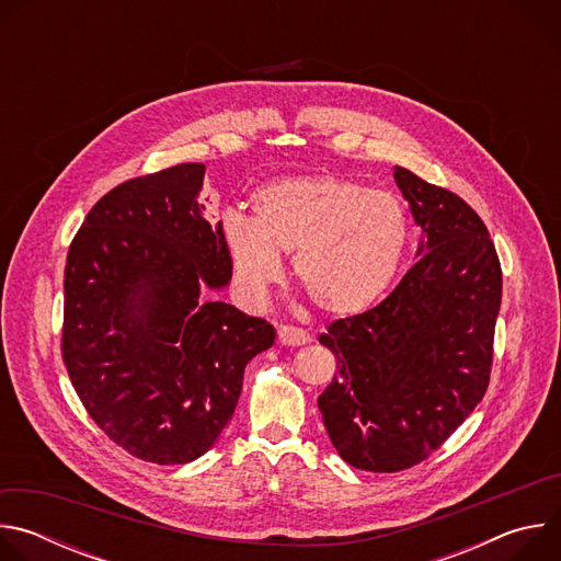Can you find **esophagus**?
Listing matches in <instances>:
<instances>
[{
    "mask_svg": "<svg viewBox=\"0 0 561 561\" xmlns=\"http://www.w3.org/2000/svg\"><path fill=\"white\" fill-rule=\"evenodd\" d=\"M277 337L284 346H304V344L310 342V335L304 329H297V327H279Z\"/></svg>",
    "mask_w": 561,
    "mask_h": 561,
    "instance_id": "obj_1",
    "label": "esophagus"
}]
</instances>
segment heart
<instances>
[{
    "instance_id": "b5f03b06",
    "label": "heart",
    "mask_w": 561,
    "mask_h": 561,
    "mask_svg": "<svg viewBox=\"0 0 561 561\" xmlns=\"http://www.w3.org/2000/svg\"><path fill=\"white\" fill-rule=\"evenodd\" d=\"M253 217L226 215L221 242L234 282L262 301L293 255L297 286L327 314L370 308L392 284L409 244V217L394 195L337 175H304L262 186Z\"/></svg>"
}]
</instances>
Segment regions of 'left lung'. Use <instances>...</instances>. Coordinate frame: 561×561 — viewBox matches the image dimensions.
Segmentation results:
<instances>
[{
    "label": "left lung",
    "instance_id": "left-lung-1",
    "mask_svg": "<svg viewBox=\"0 0 561 561\" xmlns=\"http://www.w3.org/2000/svg\"><path fill=\"white\" fill-rule=\"evenodd\" d=\"M394 182L424 230L422 257L383 301L319 335L337 362L317 399L324 426L344 461L373 472L424 461L482 402L502 304L482 217L402 167Z\"/></svg>",
    "mask_w": 561,
    "mask_h": 561
}]
</instances>
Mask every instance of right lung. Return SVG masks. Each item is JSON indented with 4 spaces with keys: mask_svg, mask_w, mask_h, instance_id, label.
<instances>
[{
    "mask_svg": "<svg viewBox=\"0 0 561 561\" xmlns=\"http://www.w3.org/2000/svg\"><path fill=\"white\" fill-rule=\"evenodd\" d=\"M204 164L108 191L70 242L61 357L91 420L133 457L188 463L230 422L275 329L202 290L232 266L197 199Z\"/></svg>",
    "mask_w": 561,
    "mask_h": 561,
    "instance_id": "obj_1",
    "label": "right lung"
}]
</instances>
